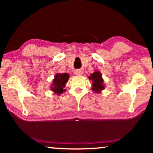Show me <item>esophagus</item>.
Instances as JSON below:
<instances>
[{
  "label": "esophagus",
  "instance_id": "obj_1",
  "mask_svg": "<svg viewBox=\"0 0 153 153\" xmlns=\"http://www.w3.org/2000/svg\"><path fill=\"white\" fill-rule=\"evenodd\" d=\"M74 74L77 75V76H81V75L83 74V72L81 70H76L74 72Z\"/></svg>",
  "mask_w": 153,
  "mask_h": 153
}]
</instances>
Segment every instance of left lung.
Instances as JSON below:
<instances>
[{
  "label": "left lung",
  "mask_w": 153,
  "mask_h": 153,
  "mask_svg": "<svg viewBox=\"0 0 153 153\" xmlns=\"http://www.w3.org/2000/svg\"><path fill=\"white\" fill-rule=\"evenodd\" d=\"M88 79L92 81L93 83H92L91 90L95 93H100L105 88L104 79L100 71L95 70L93 73L90 74Z\"/></svg>",
  "instance_id": "left-lung-1"
}]
</instances>
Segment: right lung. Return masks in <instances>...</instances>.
<instances>
[{"instance_id": "add662e5", "label": "right lung", "mask_w": 153, "mask_h": 153, "mask_svg": "<svg viewBox=\"0 0 153 153\" xmlns=\"http://www.w3.org/2000/svg\"><path fill=\"white\" fill-rule=\"evenodd\" d=\"M70 76L68 73H56L52 83L50 85V90L53 92V95H59L65 92L64 89L66 83H68Z\"/></svg>"}]
</instances>
